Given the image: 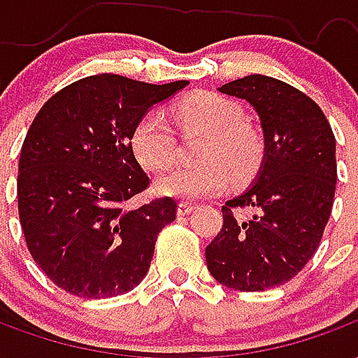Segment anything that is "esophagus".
I'll return each instance as SVG.
<instances>
[{
	"label": "esophagus",
	"instance_id": "esophagus-1",
	"mask_svg": "<svg viewBox=\"0 0 358 358\" xmlns=\"http://www.w3.org/2000/svg\"><path fill=\"white\" fill-rule=\"evenodd\" d=\"M194 209H195V207L192 205V203L182 201L178 205V217H187V215H189V213H192Z\"/></svg>",
	"mask_w": 358,
	"mask_h": 358
}]
</instances>
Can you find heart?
I'll list each match as a JSON object with an SVG mask.
<instances>
[{
	"label": "heart",
	"instance_id": "heart-1",
	"mask_svg": "<svg viewBox=\"0 0 358 358\" xmlns=\"http://www.w3.org/2000/svg\"><path fill=\"white\" fill-rule=\"evenodd\" d=\"M186 130L207 134L199 151L197 166L176 169L157 180V194L180 201H197L222 194L230 182L248 178L263 155L259 134L243 124V110L222 95L197 94L182 101L176 110ZM132 151L148 171H166L174 163L176 140L166 118L149 110L132 132Z\"/></svg>",
	"mask_w": 358,
	"mask_h": 358
}]
</instances>
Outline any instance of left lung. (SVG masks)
<instances>
[{"instance_id":"1","label":"left lung","mask_w":358,"mask_h":358,"mask_svg":"<svg viewBox=\"0 0 358 358\" xmlns=\"http://www.w3.org/2000/svg\"><path fill=\"white\" fill-rule=\"evenodd\" d=\"M218 92L255 109L264 153L253 182L222 207L207 268L226 287L264 292L297 276L322 240L338 182L336 138L320 107L282 80L251 74ZM243 206L254 210L248 221L233 217Z\"/></svg>"}]
</instances>
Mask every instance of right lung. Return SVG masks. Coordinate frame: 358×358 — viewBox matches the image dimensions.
<instances>
[{
	"mask_svg": "<svg viewBox=\"0 0 358 358\" xmlns=\"http://www.w3.org/2000/svg\"><path fill=\"white\" fill-rule=\"evenodd\" d=\"M187 84L95 74L57 92L36 115L20 149L19 217L30 255L61 289L103 299L145 278L176 201L126 207L149 184L130 140L153 105Z\"/></svg>",
	"mask_w": 358,
	"mask_h": 358,
	"instance_id": "add662e5",
	"label": "right lung"
}]
</instances>
